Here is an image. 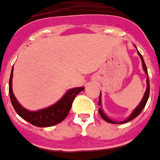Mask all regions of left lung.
I'll list each match as a JSON object with an SVG mask.
<instances>
[{"label": "left lung", "mask_w": 160, "mask_h": 160, "mask_svg": "<svg viewBox=\"0 0 160 160\" xmlns=\"http://www.w3.org/2000/svg\"><path fill=\"white\" fill-rule=\"evenodd\" d=\"M136 47V46H135ZM137 48V47H136ZM138 54L139 55L140 58H141V60H142V66H143V69H144V72H145V74H146V83H147V88H146V90H145V92H144V96H143V98L141 100V102L137 106V108H135L133 112L131 113L130 115V117H128V118H126L124 121H122V122H117V121H114V120H112L111 118H109V117H108L107 115L104 113V111L102 110V94H100V99H99V106H101V108H99V113H100V115H101V117H102L103 119L105 120L108 122H109V123H116V124H121V123H125V122H128L131 121L132 119H134L135 117H137L138 115H139L140 113L142 112V110L144 109V106H145V104L147 102V101H148L149 98V94H150V81H149V77H148V72H147V68H146V66H145V63L144 61V58L142 57V55L140 54V52L138 51Z\"/></svg>", "instance_id": "8db88e82"}]
</instances>
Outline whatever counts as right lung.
<instances>
[{"label": "right lung", "mask_w": 160, "mask_h": 160, "mask_svg": "<svg viewBox=\"0 0 160 160\" xmlns=\"http://www.w3.org/2000/svg\"><path fill=\"white\" fill-rule=\"evenodd\" d=\"M13 68L10 73L9 83H8V90H9V96L11 100V103L15 108L16 112L22 119L29 122L32 125L37 127H51L56 125L61 122L68 115L72 107V104L76 95L80 92L84 90L83 87L74 88L69 89L61 99L52 106L44 108L42 109H38L37 111H30L23 108L18 101L16 100V96L13 94L12 90V78H13Z\"/></svg>", "instance_id": "1"}]
</instances>
